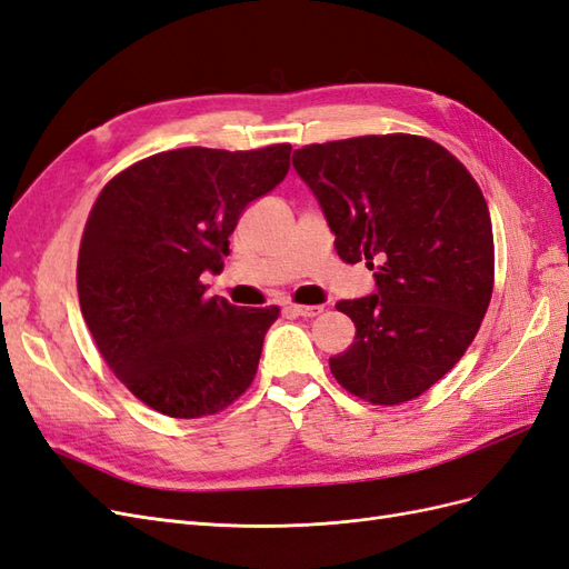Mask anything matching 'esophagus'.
<instances>
[{
  "label": "esophagus",
  "mask_w": 569,
  "mask_h": 569,
  "mask_svg": "<svg viewBox=\"0 0 569 569\" xmlns=\"http://www.w3.org/2000/svg\"><path fill=\"white\" fill-rule=\"evenodd\" d=\"M287 311L291 316H301V318H316L322 308L320 306H297V303H289Z\"/></svg>",
  "instance_id": "obj_1"
}]
</instances>
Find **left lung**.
<instances>
[{
	"mask_svg": "<svg viewBox=\"0 0 569 569\" xmlns=\"http://www.w3.org/2000/svg\"><path fill=\"white\" fill-rule=\"evenodd\" d=\"M341 261L375 272V295L343 299L351 347L330 358L337 382L396 406L437 385L472 343L493 289V234L475 178L441 144L370 134L297 149Z\"/></svg>",
	"mask_w": 569,
	"mask_h": 569,
	"instance_id": "8db88e82",
	"label": "left lung"
}]
</instances>
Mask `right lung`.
<instances>
[{"label": "right lung", "mask_w": 569, "mask_h": 569, "mask_svg": "<svg viewBox=\"0 0 569 569\" xmlns=\"http://www.w3.org/2000/svg\"><path fill=\"white\" fill-rule=\"evenodd\" d=\"M289 153H153L92 206L78 256L82 318L118 380L163 416H213L253 382L280 308L206 297L199 278L222 270L237 220L287 178Z\"/></svg>", "instance_id": "1"}]
</instances>
